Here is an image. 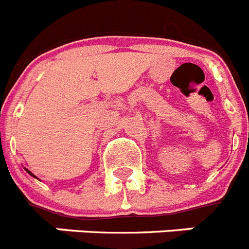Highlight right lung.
<instances>
[{
	"instance_id": "1",
	"label": "right lung",
	"mask_w": 249,
	"mask_h": 249,
	"mask_svg": "<svg viewBox=\"0 0 249 249\" xmlns=\"http://www.w3.org/2000/svg\"><path fill=\"white\" fill-rule=\"evenodd\" d=\"M26 170H27V169H26ZM27 172H28V174H30V175H32V176H35V175H33L31 171H28V170H27ZM35 178H36V176H35Z\"/></svg>"
}]
</instances>
